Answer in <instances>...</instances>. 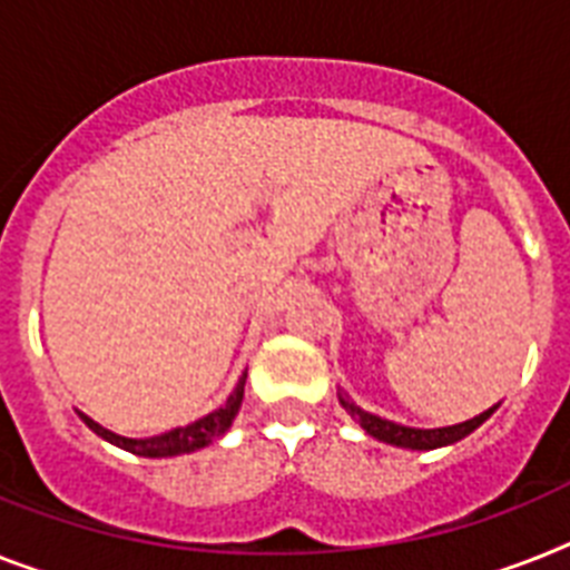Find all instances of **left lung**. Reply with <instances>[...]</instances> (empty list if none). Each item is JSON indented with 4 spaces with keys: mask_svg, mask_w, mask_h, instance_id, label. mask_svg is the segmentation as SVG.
I'll return each instance as SVG.
<instances>
[{
    "mask_svg": "<svg viewBox=\"0 0 570 570\" xmlns=\"http://www.w3.org/2000/svg\"><path fill=\"white\" fill-rule=\"evenodd\" d=\"M341 404L346 407L352 420H358V425L364 428L366 434L381 440V443L390 445H402V449H416V451H428V449H440V445H451L463 440L465 434H472L474 428L483 425L489 420V413L495 411V407H489L483 411L481 416H474V420L458 422V425H445V428H411V425H399L393 420H384V416H375V413L364 411L358 404L352 402L346 393H341Z\"/></svg>",
    "mask_w": 570,
    "mask_h": 570,
    "instance_id": "8db88e82",
    "label": "left lung"
}]
</instances>
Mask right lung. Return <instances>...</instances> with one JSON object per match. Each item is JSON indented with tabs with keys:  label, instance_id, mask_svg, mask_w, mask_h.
<instances>
[{
	"label": "right lung",
	"instance_id": "add662e5",
	"mask_svg": "<svg viewBox=\"0 0 570 570\" xmlns=\"http://www.w3.org/2000/svg\"><path fill=\"white\" fill-rule=\"evenodd\" d=\"M244 379H247V373H244L242 381L235 384V390L229 393L224 407L206 413V416H200V420L191 422V425L174 428V431H168V434L150 436V440H130V436H119V434H112V431H107V428L98 425V422L89 420L87 413H78V416H81V420L87 422V425L92 428L101 440L119 445V449L130 451V454H139V458H174V454H189V451L209 445L215 436H220L229 425H233L235 413H238L244 399Z\"/></svg>",
	"mask_w": 570,
	"mask_h": 570
}]
</instances>
